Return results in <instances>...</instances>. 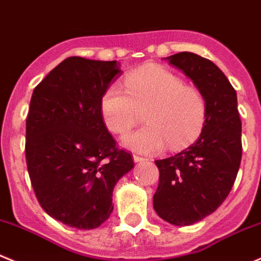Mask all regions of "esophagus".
Instances as JSON below:
<instances>
[{"mask_svg": "<svg viewBox=\"0 0 261 261\" xmlns=\"http://www.w3.org/2000/svg\"><path fill=\"white\" fill-rule=\"evenodd\" d=\"M133 160L136 161V163H140V161H145V160H147V159L146 158H143V156H140V155H133Z\"/></svg>", "mask_w": 261, "mask_h": 261, "instance_id": "34e87169", "label": "esophagus"}]
</instances>
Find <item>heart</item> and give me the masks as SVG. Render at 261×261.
<instances>
[{
	"instance_id": "1",
	"label": "heart",
	"mask_w": 261,
	"mask_h": 261,
	"mask_svg": "<svg viewBox=\"0 0 261 261\" xmlns=\"http://www.w3.org/2000/svg\"><path fill=\"white\" fill-rule=\"evenodd\" d=\"M125 91L111 84L101 97V114L110 132L124 136L145 111L147 125L124 138L141 152H158L169 143L182 148L192 143L206 123V100L198 88L163 66L148 65L124 78Z\"/></svg>"
}]
</instances>
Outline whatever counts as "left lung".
<instances>
[{
    "label": "left lung",
    "mask_w": 261,
    "mask_h": 261,
    "mask_svg": "<svg viewBox=\"0 0 261 261\" xmlns=\"http://www.w3.org/2000/svg\"><path fill=\"white\" fill-rule=\"evenodd\" d=\"M166 60L192 79L207 106L197 141L179 153L155 160L160 177L153 209L170 224L190 225L214 213L229 195L242 156V124L234 88L214 63L192 52Z\"/></svg>",
    "instance_id": "8db88e82"
}]
</instances>
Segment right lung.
<instances>
[{"instance_id": "obj_1", "label": "right lung", "mask_w": 261, "mask_h": 261, "mask_svg": "<svg viewBox=\"0 0 261 261\" xmlns=\"http://www.w3.org/2000/svg\"><path fill=\"white\" fill-rule=\"evenodd\" d=\"M119 65L68 58L31 98L25 159L34 193L49 217L76 229H95L110 217L114 187L135 166L100 108L105 89L121 74Z\"/></svg>"}]
</instances>
